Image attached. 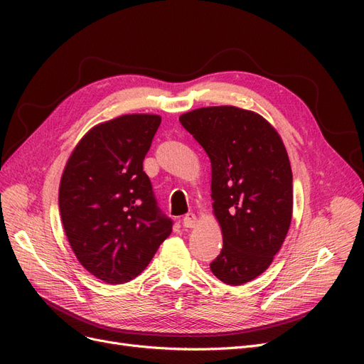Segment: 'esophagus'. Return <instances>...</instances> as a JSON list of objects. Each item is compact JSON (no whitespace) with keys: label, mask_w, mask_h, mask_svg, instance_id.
<instances>
[{"label":"esophagus","mask_w":364,"mask_h":364,"mask_svg":"<svg viewBox=\"0 0 364 364\" xmlns=\"http://www.w3.org/2000/svg\"><path fill=\"white\" fill-rule=\"evenodd\" d=\"M182 225L185 228H194L197 225V217L194 214H186L182 220Z\"/></svg>","instance_id":"1"}]
</instances>
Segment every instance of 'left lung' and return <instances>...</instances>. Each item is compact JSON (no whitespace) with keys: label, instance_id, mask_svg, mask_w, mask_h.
I'll return each mask as SVG.
<instances>
[{"label":"left lung","instance_id":"1","mask_svg":"<svg viewBox=\"0 0 364 364\" xmlns=\"http://www.w3.org/2000/svg\"><path fill=\"white\" fill-rule=\"evenodd\" d=\"M179 121L211 161L223 247L209 267L228 285L255 279L272 264L291 222L293 174L282 139L261 115L234 106L200 107Z\"/></svg>","mask_w":364,"mask_h":364}]
</instances>
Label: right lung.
Segmentation results:
<instances>
[{"instance_id": "obj_1", "label": "right lung", "mask_w": 364, "mask_h": 364, "mask_svg": "<svg viewBox=\"0 0 364 364\" xmlns=\"http://www.w3.org/2000/svg\"><path fill=\"white\" fill-rule=\"evenodd\" d=\"M159 124L158 115L134 114L92 127L62 174L65 234L82 266L107 284L136 278L171 234L142 171Z\"/></svg>"}]
</instances>
